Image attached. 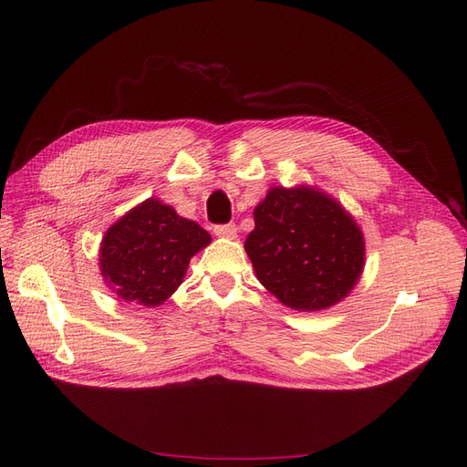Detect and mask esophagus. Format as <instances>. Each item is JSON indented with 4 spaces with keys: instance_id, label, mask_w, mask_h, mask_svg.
<instances>
[{
    "instance_id": "obj_1",
    "label": "esophagus",
    "mask_w": 467,
    "mask_h": 467,
    "mask_svg": "<svg viewBox=\"0 0 467 467\" xmlns=\"http://www.w3.org/2000/svg\"><path fill=\"white\" fill-rule=\"evenodd\" d=\"M214 234L220 237H230L234 239L237 235V225L235 223H220L214 225Z\"/></svg>"
}]
</instances>
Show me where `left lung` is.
Listing matches in <instances>:
<instances>
[{
    "mask_svg": "<svg viewBox=\"0 0 467 467\" xmlns=\"http://www.w3.org/2000/svg\"><path fill=\"white\" fill-rule=\"evenodd\" d=\"M245 251L261 285L302 312L345 298L364 266V239L355 220L327 194L307 187L266 192Z\"/></svg>",
    "mask_w": 467,
    "mask_h": 467,
    "instance_id": "8db88e82",
    "label": "left lung"
}]
</instances>
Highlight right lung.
<instances>
[{"instance_id":"obj_1","label":"right lung","mask_w":467,"mask_h":467,"mask_svg":"<svg viewBox=\"0 0 467 467\" xmlns=\"http://www.w3.org/2000/svg\"><path fill=\"white\" fill-rule=\"evenodd\" d=\"M208 244L199 223L148 199L105 234L101 275L119 298L155 307L181 286L191 257Z\"/></svg>"}]
</instances>
